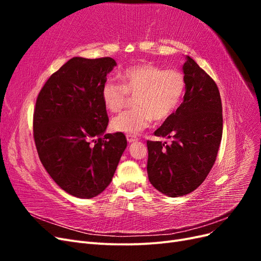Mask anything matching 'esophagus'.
Returning a JSON list of instances; mask_svg holds the SVG:
<instances>
[{"mask_svg":"<svg viewBox=\"0 0 261 261\" xmlns=\"http://www.w3.org/2000/svg\"><path fill=\"white\" fill-rule=\"evenodd\" d=\"M126 139H127L128 143H134V141L138 140L139 138L137 136H135V135H126Z\"/></svg>","mask_w":261,"mask_h":261,"instance_id":"1","label":"esophagus"}]
</instances>
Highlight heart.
I'll use <instances>...</instances> for the list:
<instances>
[{
	"mask_svg": "<svg viewBox=\"0 0 261 261\" xmlns=\"http://www.w3.org/2000/svg\"><path fill=\"white\" fill-rule=\"evenodd\" d=\"M118 76L122 85L108 78L102 85L101 97L108 111L117 113L125 107L128 96H135L134 109L111 122L112 129L126 135H137L152 120H167L179 106L186 90L183 73L174 68L164 69L152 63L128 66Z\"/></svg>",
	"mask_w": 261,
	"mask_h": 261,
	"instance_id": "1",
	"label": "heart"
}]
</instances>
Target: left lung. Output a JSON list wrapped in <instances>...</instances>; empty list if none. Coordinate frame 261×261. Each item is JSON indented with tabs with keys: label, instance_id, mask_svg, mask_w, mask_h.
Listing matches in <instances>:
<instances>
[{
	"label": "left lung",
	"instance_id": "8db88e82",
	"mask_svg": "<svg viewBox=\"0 0 261 261\" xmlns=\"http://www.w3.org/2000/svg\"><path fill=\"white\" fill-rule=\"evenodd\" d=\"M184 100L154 132L171 145L147 141L150 183L162 194L180 197L201 185L217 159L222 139V102L215 81L192 59L183 65Z\"/></svg>",
	"mask_w": 261,
	"mask_h": 261
}]
</instances>
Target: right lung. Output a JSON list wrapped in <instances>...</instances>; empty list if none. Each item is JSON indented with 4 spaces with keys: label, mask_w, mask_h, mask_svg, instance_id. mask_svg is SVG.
<instances>
[{
    "label": "right lung",
    "mask_w": 261,
    "mask_h": 261,
    "mask_svg": "<svg viewBox=\"0 0 261 261\" xmlns=\"http://www.w3.org/2000/svg\"><path fill=\"white\" fill-rule=\"evenodd\" d=\"M112 58H73L45 82L34 111V138L46 172L63 191L96 197L111 183L127 140L106 134L109 117L101 97Z\"/></svg>",
    "instance_id": "obj_1"
}]
</instances>
